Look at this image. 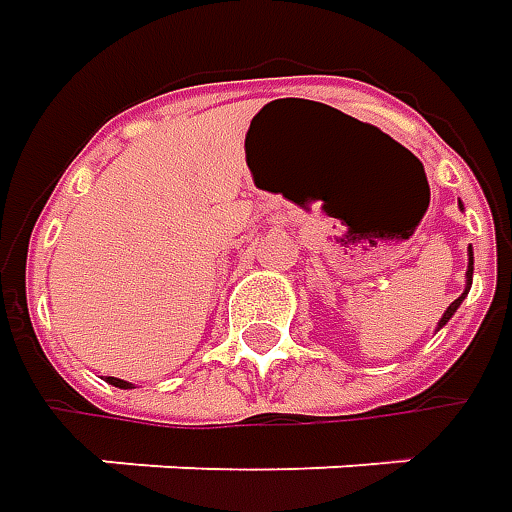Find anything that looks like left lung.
Instances as JSON below:
<instances>
[{
    "label": "left lung",
    "instance_id": "obj_1",
    "mask_svg": "<svg viewBox=\"0 0 512 512\" xmlns=\"http://www.w3.org/2000/svg\"><path fill=\"white\" fill-rule=\"evenodd\" d=\"M464 279H467V282H464V293L456 299V302H453V305L444 310V316L439 319V327H444L450 319H453V313L459 310V305L464 302V296L470 293V285H473V247H467V273H464ZM439 327H436V330H439Z\"/></svg>",
    "mask_w": 512,
    "mask_h": 512
}]
</instances>
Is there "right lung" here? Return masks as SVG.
Returning a JSON list of instances; mask_svg holds the SVG:
<instances>
[{
  "label": "right lung",
  "instance_id": "right-lung-1",
  "mask_svg": "<svg viewBox=\"0 0 512 512\" xmlns=\"http://www.w3.org/2000/svg\"><path fill=\"white\" fill-rule=\"evenodd\" d=\"M108 384H113V387H122V390H128L130 382H125V379H113V376H108Z\"/></svg>",
  "mask_w": 512,
  "mask_h": 512
}]
</instances>
